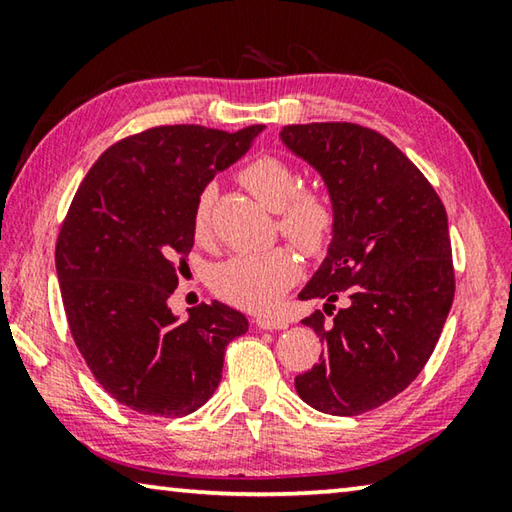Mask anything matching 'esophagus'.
I'll return each mask as SVG.
<instances>
[{"instance_id":"1","label":"esophagus","mask_w":512,"mask_h":512,"mask_svg":"<svg viewBox=\"0 0 512 512\" xmlns=\"http://www.w3.org/2000/svg\"><path fill=\"white\" fill-rule=\"evenodd\" d=\"M255 325L259 327V329H287V320H282V318H273V316H259L257 320H255Z\"/></svg>"}]
</instances>
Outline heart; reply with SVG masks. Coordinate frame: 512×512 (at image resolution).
<instances>
[{
	"mask_svg": "<svg viewBox=\"0 0 512 512\" xmlns=\"http://www.w3.org/2000/svg\"><path fill=\"white\" fill-rule=\"evenodd\" d=\"M241 183L268 210L280 214V230L293 244L316 250L325 244L332 230V207L320 194L300 192L298 176L287 162L262 155L248 162L239 173ZM212 189H203L194 205L192 228L196 239L210 232ZM298 262L289 250L273 248L266 253H244L230 257L214 268L212 289L230 305L264 311L271 309L282 293L298 280Z\"/></svg>",
	"mask_w": 512,
	"mask_h": 512,
	"instance_id": "1",
	"label": "heart"
}]
</instances>
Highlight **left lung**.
Instances as JSON below:
<instances>
[{
  "mask_svg": "<svg viewBox=\"0 0 512 512\" xmlns=\"http://www.w3.org/2000/svg\"><path fill=\"white\" fill-rule=\"evenodd\" d=\"M284 149L327 189L332 241L300 300L343 309L302 325L325 345L296 377L302 402L329 415H359L402 393L420 375L454 300L447 214L418 167L393 142L354 124H296Z\"/></svg>",
  "mask_w": 512,
  "mask_h": 512,
  "instance_id": "obj_1",
  "label": "left lung"
}]
</instances>
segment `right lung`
Listing matches in <instances>:
<instances>
[{
	"instance_id": "obj_1",
	"label": "right lung",
	"mask_w": 512,
	"mask_h": 512,
	"mask_svg": "<svg viewBox=\"0 0 512 512\" xmlns=\"http://www.w3.org/2000/svg\"><path fill=\"white\" fill-rule=\"evenodd\" d=\"M262 131L149 128L101 153L74 196L56 244L60 296L92 375L128 409L162 418L201 409L221 381L225 345L248 332V318L219 300L180 320L169 296L194 246L198 196Z\"/></svg>"
}]
</instances>
